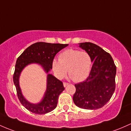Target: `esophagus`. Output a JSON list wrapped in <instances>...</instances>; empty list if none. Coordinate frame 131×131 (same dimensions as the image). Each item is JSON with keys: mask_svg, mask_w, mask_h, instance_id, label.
<instances>
[{"mask_svg": "<svg viewBox=\"0 0 131 131\" xmlns=\"http://www.w3.org/2000/svg\"><path fill=\"white\" fill-rule=\"evenodd\" d=\"M68 85V83H65V82H64L63 83V86H64V87H66Z\"/></svg>", "mask_w": 131, "mask_h": 131, "instance_id": "1", "label": "esophagus"}]
</instances>
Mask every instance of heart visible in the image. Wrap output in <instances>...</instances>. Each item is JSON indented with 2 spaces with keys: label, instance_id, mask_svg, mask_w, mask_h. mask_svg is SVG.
Returning <instances> with one entry per match:
<instances>
[{
  "label": "heart",
  "instance_id": "b5f03b06",
  "mask_svg": "<svg viewBox=\"0 0 131 131\" xmlns=\"http://www.w3.org/2000/svg\"><path fill=\"white\" fill-rule=\"evenodd\" d=\"M92 59L85 51L68 49L61 53L59 60L54 59L51 63L52 70L58 78L69 76L75 82H81L87 78L92 68Z\"/></svg>",
  "mask_w": 131,
  "mask_h": 131
}]
</instances>
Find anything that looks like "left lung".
<instances>
[{"mask_svg":"<svg viewBox=\"0 0 131 131\" xmlns=\"http://www.w3.org/2000/svg\"><path fill=\"white\" fill-rule=\"evenodd\" d=\"M78 44L90 54L93 64L86 80L74 84L73 102L82 109H100L110 101L114 92L116 67L111 54L97 45L90 42Z\"/></svg>","mask_w":131,"mask_h":131,"instance_id":"left-lung-1","label":"left lung"}]
</instances>
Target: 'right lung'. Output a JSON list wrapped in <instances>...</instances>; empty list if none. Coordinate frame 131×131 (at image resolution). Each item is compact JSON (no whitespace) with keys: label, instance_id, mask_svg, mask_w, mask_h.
Instances as JSON below:
<instances>
[{"label":"right lung","instance_id":"add662e5","mask_svg":"<svg viewBox=\"0 0 131 131\" xmlns=\"http://www.w3.org/2000/svg\"><path fill=\"white\" fill-rule=\"evenodd\" d=\"M68 45V44L37 42L28 47L17 58L13 80L21 104L31 113L37 114H47L57 107L59 96L64 90V88L62 82L49 72L52 69L51 63L56 54ZM30 64H39L47 74L46 93L42 100L35 104L26 100L19 84L21 71Z\"/></svg>","mask_w":131,"mask_h":131}]
</instances>
